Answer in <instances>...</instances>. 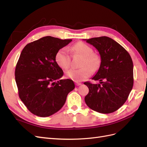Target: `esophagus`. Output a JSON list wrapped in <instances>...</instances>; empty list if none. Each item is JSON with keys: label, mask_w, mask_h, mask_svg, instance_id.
Masks as SVG:
<instances>
[{"label": "esophagus", "mask_w": 147, "mask_h": 147, "mask_svg": "<svg viewBox=\"0 0 147 147\" xmlns=\"http://www.w3.org/2000/svg\"><path fill=\"white\" fill-rule=\"evenodd\" d=\"M75 84H76L77 86H80V85H81V84H82V83H80V82H75Z\"/></svg>", "instance_id": "34e87169"}]
</instances>
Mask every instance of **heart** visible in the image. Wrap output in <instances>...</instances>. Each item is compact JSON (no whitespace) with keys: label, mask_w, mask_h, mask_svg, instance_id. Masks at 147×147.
<instances>
[{"label":"heart","mask_w":147,"mask_h":147,"mask_svg":"<svg viewBox=\"0 0 147 147\" xmlns=\"http://www.w3.org/2000/svg\"><path fill=\"white\" fill-rule=\"evenodd\" d=\"M69 50L73 56L80 55L83 57L81 69H72L65 72V77L75 82H81L89 77L92 74V70L98 67L100 64L99 56L93 53L92 48L83 42H78L69 48ZM55 61L61 69H67L70 65L71 56L68 50L63 48L56 53ZM88 65L89 67L87 66Z\"/></svg>","instance_id":"heart-1"}]
</instances>
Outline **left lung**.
I'll list each match as a JSON object with an SVG mask.
<instances>
[{
    "label": "left lung",
    "instance_id": "left-lung-1",
    "mask_svg": "<svg viewBox=\"0 0 147 147\" xmlns=\"http://www.w3.org/2000/svg\"><path fill=\"white\" fill-rule=\"evenodd\" d=\"M94 46L100 55V67L94 80L84 84L89 88L84 97L91 109L101 113H113L125 103L134 84L133 63L129 53L121 45L108 37L86 40Z\"/></svg>",
    "mask_w": 147,
    "mask_h": 147
}]
</instances>
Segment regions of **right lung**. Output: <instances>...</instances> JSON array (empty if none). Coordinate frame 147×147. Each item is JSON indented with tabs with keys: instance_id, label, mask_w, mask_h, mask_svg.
<instances>
[{
	"instance_id": "right-lung-1",
	"label": "right lung",
	"mask_w": 147,
	"mask_h": 147,
	"mask_svg": "<svg viewBox=\"0 0 147 147\" xmlns=\"http://www.w3.org/2000/svg\"><path fill=\"white\" fill-rule=\"evenodd\" d=\"M72 40L47 36L27 44L22 51L16 65L15 80L20 98L34 115L47 117L58 112L75 88L72 80L55 82L64 74L55 55Z\"/></svg>"
}]
</instances>
